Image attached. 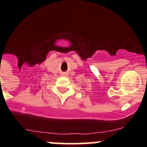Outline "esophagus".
<instances>
[{
  "label": "esophagus",
  "instance_id": "esophagus-1",
  "mask_svg": "<svg viewBox=\"0 0 147 147\" xmlns=\"http://www.w3.org/2000/svg\"><path fill=\"white\" fill-rule=\"evenodd\" d=\"M63 75H67V74H66V73H64V74H63Z\"/></svg>",
  "mask_w": 147,
  "mask_h": 147
}]
</instances>
